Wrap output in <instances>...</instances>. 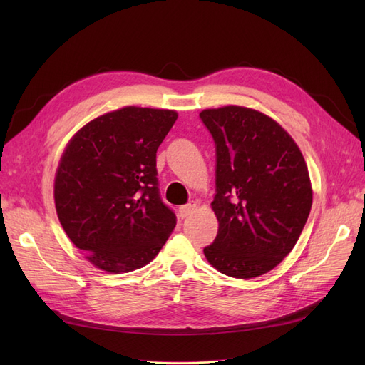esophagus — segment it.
Returning a JSON list of instances; mask_svg holds the SVG:
<instances>
[{"mask_svg": "<svg viewBox=\"0 0 365 365\" xmlns=\"http://www.w3.org/2000/svg\"><path fill=\"white\" fill-rule=\"evenodd\" d=\"M195 208H196L195 202H190V204H185V205L180 207V216H181V219L190 216L195 212Z\"/></svg>", "mask_w": 365, "mask_h": 365, "instance_id": "esophagus-1", "label": "esophagus"}]
</instances>
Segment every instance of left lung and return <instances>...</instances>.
<instances>
[{"instance_id":"obj_1","label":"left lung","mask_w":365,"mask_h":365,"mask_svg":"<svg viewBox=\"0 0 365 365\" xmlns=\"http://www.w3.org/2000/svg\"><path fill=\"white\" fill-rule=\"evenodd\" d=\"M216 146L219 228L208 263L236 279L267 274L288 256L312 207L306 161L277 121L230 105L200 114Z\"/></svg>"}]
</instances>
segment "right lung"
<instances>
[{
	"instance_id": "add662e5",
	"label": "right lung",
	"mask_w": 365,
	"mask_h": 365,
	"mask_svg": "<svg viewBox=\"0 0 365 365\" xmlns=\"http://www.w3.org/2000/svg\"><path fill=\"white\" fill-rule=\"evenodd\" d=\"M178 114L125 106L86 123L65 148L54 178L59 222L86 260L129 272L157 256L176 225L161 201L157 149Z\"/></svg>"
}]
</instances>
